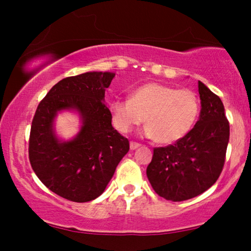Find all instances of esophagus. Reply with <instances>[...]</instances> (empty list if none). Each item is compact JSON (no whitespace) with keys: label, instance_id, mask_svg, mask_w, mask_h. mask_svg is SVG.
I'll return each instance as SVG.
<instances>
[{"label":"esophagus","instance_id":"esophagus-1","mask_svg":"<svg viewBox=\"0 0 251 251\" xmlns=\"http://www.w3.org/2000/svg\"><path fill=\"white\" fill-rule=\"evenodd\" d=\"M140 146L139 143H135V142H131L129 143V148H131V150H135L138 149Z\"/></svg>","mask_w":251,"mask_h":251}]
</instances>
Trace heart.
I'll list each match as a JSON object with an SVG mask.
<instances>
[{
  "instance_id": "b5f03b06",
  "label": "heart",
  "mask_w": 251,
  "mask_h": 251,
  "mask_svg": "<svg viewBox=\"0 0 251 251\" xmlns=\"http://www.w3.org/2000/svg\"><path fill=\"white\" fill-rule=\"evenodd\" d=\"M118 131L127 133L145 120V135L159 144L183 139L200 116V99L191 89L150 82L134 89L131 99L119 98L109 106Z\"/></svg>"
}]
</instances>
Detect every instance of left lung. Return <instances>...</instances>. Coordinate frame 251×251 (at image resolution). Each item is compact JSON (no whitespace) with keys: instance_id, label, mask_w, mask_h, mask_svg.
I'll list each match as a JSON object with an SVG mask.
<instances>
[{"instance_id":"8db88e82","label":"left lung","mask_w":251,"mask_h":251,"mask_svg":"<svg viewBox=\"0 0 251 251\" xmlns=\"http://www.w3.org/2000/svg\"><path fill=\"white\" fill-rule=\"evenodd\" d=\"M201 114L183 139L155 148L146 175L160 197L181 201L203 194L216 183L226 160L230 127L220 97L198 81Z\"/></svg>"}]
</instances>
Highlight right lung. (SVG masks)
<instances>
[{
	"label": "right lung",
	"mask_w": 251,
	"mask_h": 251,
	"mask_svg": "<svg viewBox=\"0 0 251 251\" xmlns=\"http://www.w3.org/2000/svg\"><path fill=\"white\" fill-rule=\"evenodd\" d=\"M116 74L87 72L54 85L37 106L29 135V162L39 179L54 194L85 203L105 191L129 143L112 126L105 91ZM76 110L83 125L73 140L56 137L57 111Z\"/></svg>",
	"instance_id": "add662e5"
}]
</instances>
